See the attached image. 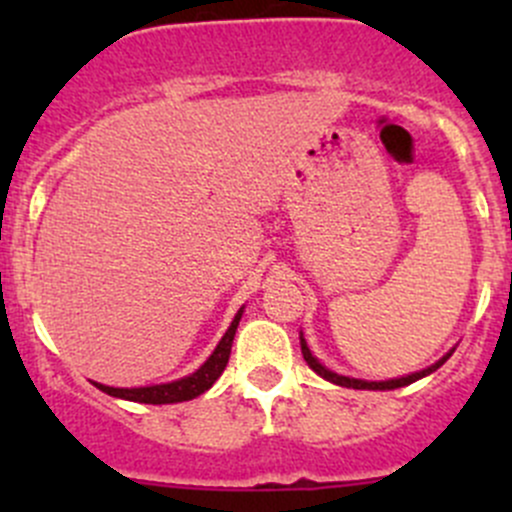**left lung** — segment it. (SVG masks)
I'll use <instances>...</instances> for the list:
<instances>
[{"label":"left lung","mask_w":512,"mask_h":512,"mask_svg":"<svg viewBox=\"0 0 512 512\" xmlns=\"http://www.w3.org/2000/svg\"><path fill=\"white\" fill-rule=\"evenodd\" d=\"M299 344H302V356H304V361H307V364H309V369H312V371H317V374L322 376V379L332 381V384H337V386H347V389H366V391H391V389H401V386H409V384H414V381L423 379V376L433 374V371H436L438 366H443V364H446V361H448V356H451L453 352H456V349H451V352H448V354H443L441 359L436 361V364L426 366V369H421V371H414V374H409V376H401V379H386V381H364V379H352V376H342V374H337V371L327 369V366H324L322 361L317 359V356H314L312 352H309V347H307V339H304V334H302V332H299Z\"/></svg>","instance_id":"left-lung-1"}]
</instances>
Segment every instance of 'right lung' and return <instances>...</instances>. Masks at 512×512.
Masks as SVG:
<instances>
[{"label":"right lung","mask_w":512,"mask_h":512,"mask_svg":"<svg viewBox=\"0 0 512 512\" xmlns=\"http://www.w3.org/2000/svg\"><path fill=\"white\" fill-rule=\"evenodd\" d=\"M242 312L245 307L237 309L235 319L230 322L227 332L223 334V339L218 342V347L213 349V354L203 361L200 369H195L190 376H183L178 381H168V384H153V386H136V389H118V386H106L94 381L96 389H101L103 394L116 396V399H126V401H138V404H178V401H190L195 396L205 394L215 381L220 379V374L225 371L227 359H230V349H232V339H235L237 324H240Z\"/></svg>","instance_id":"add662e5"}]
</instances>
